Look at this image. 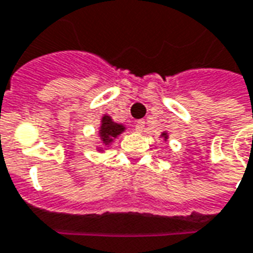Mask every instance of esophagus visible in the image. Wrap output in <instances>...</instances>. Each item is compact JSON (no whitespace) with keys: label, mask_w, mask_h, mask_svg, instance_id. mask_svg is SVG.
<instances>
[{"label":"esophagus","mask_w":253,"mask_h":253,"mask_svg":"<svg viewBox=\"0 0 253 253\" xmlns=\"http://www.w3.org/2000/svg\"><path fill=\"white\" fill-rule=\"evenodd\" d=\"M145 128V121H137L135 122V131L141 132Z\"/></svg>","instance_id":"obj_1"}]
</instances>
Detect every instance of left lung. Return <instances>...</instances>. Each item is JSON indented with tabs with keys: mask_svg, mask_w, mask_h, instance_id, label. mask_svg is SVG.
Here are the masks:
<instances>
[{
	"mask_svg": "<svg viewBox=\"0 0 253 253\" xmlns=\"http://www.w3.org/2000/svg\"><path fill=\"white\" fill-rule=\"evenodd\" d=\"M164 137H165V135H164Z\"/></svg>",
	"mask_w": 253,
	"mask_h": 253,
	"instance_id": "8db88e82",
	"label": "left lung"
}]
</instances>
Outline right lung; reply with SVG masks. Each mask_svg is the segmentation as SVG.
Here are the masks:
<instances>
[{"label":"right lung","mask_w":253,"mask_h":253,"mask_svg":"<svg viewBox=\"0 0 253 253\" xmlns=\"http://www.w3.org/2000/svg\"><path fill=\"white\" fill-rule=\"evenodd\" d=\"M123 131V126L114 123L111 121L110 116H104L103 118V123H101V128H100V137L104 142H110L112 138L119 135Z\"/></svg>","instance_id":"obj_1"}]
</instances>
